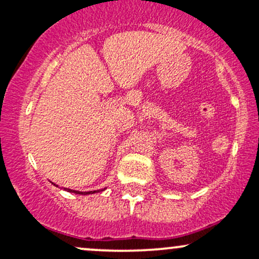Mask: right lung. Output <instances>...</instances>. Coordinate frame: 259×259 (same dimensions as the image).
<instances>
[{
  "label": "right lung",
  "instance_id": "right-lung-1",
  "mask_svg": "<svg viewBox=\"0 0 259 259\" xmlns=\"http://www.w3.org/2000/svg\"><path fill=\"white\" fill-rule=\"evenodd\" d=\"M53 184V183H52ZM57 186V185H56ZM68 192H74V194H78V195H91V194H95V192H100V190H97V191H88V192H81V191H74V190H70V189H65ZM105 189H102L101 191H103Z\"/></svg>",
  "mask_w": 259,
  "mask_h": 259
}]
</instances>
